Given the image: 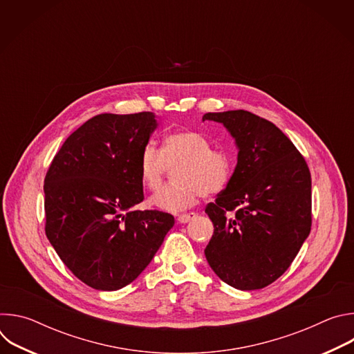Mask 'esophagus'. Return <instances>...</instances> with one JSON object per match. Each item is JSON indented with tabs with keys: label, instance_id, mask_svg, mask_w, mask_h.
<instances>
[{
	"label": "esophagus",
	"instance_id": "obj_1",
	"mask_svg": "<svg viewBox=\"0 0 354 354\" xmlns=\"http://www.w3.org/2000/svg\"><path fill=\"white\" fill-rule=\"evenodd\" d=\"M197 214L196 213H183V214H179L178 216V221L185 224V223H189L192 218H194Z\"/></svg>",
	"mask_w": 354,
	"mask_h": 354
}]
</instances>
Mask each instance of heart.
I'll use <instances>...</instances> for the list:
<instances>
[{
  "label": "heart",
  "mask_w": 354,
  "mask_h": 354,
  "mask_svg": "<svg viewBox=\"0 0 354 354\" xmlns=\"http://www.w3.org/2000/svg\"><path fill=\"white\" fill-rule=\"evenodd\" d=\"M175 182L160 189L149 203L165 212L193 206L197 198L221 192L232 176V158L223 149H213L212 141L198 131L180 130L165 137L162 149L147 144L138 160L141 182L156 190L169 168Z\"/></svg>",
  "instance_id": "heart-1"
}]
</instances>
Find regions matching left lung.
<instances>
[{
	"instance_id": "obj_1",
	"label": "left lung",
	"mask_w": 354,
	"mask_h": 354,
	"mask_svg": "<svg viewBox=\"0 0 354 354\" xmlns=\"http://www.w3.org/2000/svg\"><path fill=\"white\" fill-rule=\"evenodd\" d=\"M235 138L238 162L206 213L214 232L205 249L214 273L238 290H258L291 265L311 231V174L290 138L248 111L206 113Z\"/></svg>"
}]
</instances>
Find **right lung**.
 Returning <instances> with one entry per match:
<instances>
[{"label": "right lung", "instance_id": "obj_1", "mask_svg": "<svg viewBox=\"0 0 354 354\" xmlns=\"http://www.w3.org/2000/svg\"><path fill=\"white\" fill-rule=\"evenodd\" d=\"M156 115L102 113L62 145L44 178L46 235L86 286L115 291L153 261L175 220L134 210L144 200L138 160Z\"/></svg>", "mask_w": 354, "mask_h": 354}]
</instances>
